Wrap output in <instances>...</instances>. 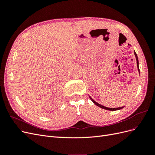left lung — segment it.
Returning a JSON list of instances; mask_svg holds the SVG:
<instances>
[{
    "label": "left lung",
    "mask_w": 155,
    "mask_h": 155,
    "mask_svg": "<svg viewBox=\"0 0 155 155\" xmlns=\"http://www.w3.org/2000/svg\"><path fill=\"white\" fill-rule=\"evenodd\" d=\"M134 55L136 57V59H137V68H138V72L140 74V69H139V62H138V56H137V54H136L135 51H134ZM89 97H90V99L91 100V101L95 105H96L97 106H98L99 107L101 108V109H105V110H111V111H114V110H120L121 109H123V108H124V107H117V108H109V107H106L105 106H103L100 104H98V103H97L96 101L94 100L92 98L88 95Z\"/></svg>",
    "instance_id": "left-lung-1"
}]
</instances>
